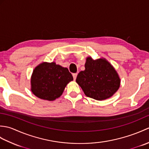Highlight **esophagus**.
I'll return each instance as SVG.
<instances>
[{
  "label": "esophagus",
  "instance_id": "1",
  "mask_svg": "<svg viewBox=\"0 0 149 149\" xmlns=\"http://www.w3.org/2000/svg\"><path fill=\"white\" fill-rule=\"evenodd\" d=\"M73 77H74V79L75 80L76 79V77H77V73H75V74H73Z\"/></svg>",
  "mask_w": 149,
  "mask_h": 149
}]
</instances>
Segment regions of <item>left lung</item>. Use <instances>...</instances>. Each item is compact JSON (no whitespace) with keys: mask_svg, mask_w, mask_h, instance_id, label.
<instances>
[{"mask_svg":"<svg viewBox=\"0 0 149 149\" xmlns=\"http://www.w3.org/2000/svg\"><path fill=\"white\" fill-rule=\"evenodd\" d=\"M84 66V70L77 75L76 82L87 97L102 100L112 97L118 90V74L106 59L93 60L88 57Z\"/></svg>","mask_w":149,"mask_h":149,"instance_id":"8db88e82","label":"left lung"}]
</instances>
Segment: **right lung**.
I'll return each mask as SVG.
<instances>
[{"instance_id":"1","label":"right lung","mask_w":149,"mask_h":149,"mask_svg":"<svg viewBox=\"0 0 149 149\" xmlns=\"http://www.w3.org/2000/svg\"><path fill=\"white\" fill-rule=\"evenodd\" d=\"M73 77L67 68L55 62H43L34 69L31 75V91L41 99L52 101L61 95Z\"/></svg>"}]
</instances>
